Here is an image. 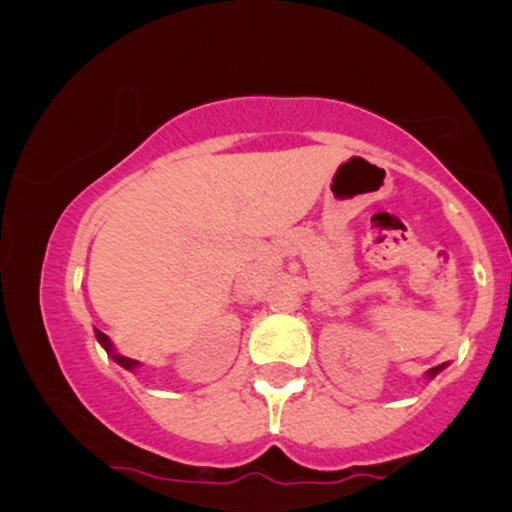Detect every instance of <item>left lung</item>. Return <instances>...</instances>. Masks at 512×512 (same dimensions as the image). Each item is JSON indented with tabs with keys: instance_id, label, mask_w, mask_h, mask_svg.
<instances>
[{
	"instance_id": "left-lung-1",
	"label": "left lung",
	"mask_w": 512,
	"mask_h": 512,
	"mask_svg": "<svg viewBox=\"0 0 512 512\" xmlns=\"http://www.w3.org/2000/svg\"><path fill=\"white\" fill-rule=\"evenodd\" d=\"M445 368V363H440V366H436V368H431L429 370V373H426V375H429V380H433V377H436L438 373H440V370H443Z\"/></svg>"
}]
</instances>
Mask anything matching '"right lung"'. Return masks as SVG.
<instances>
[{
    "label": "right lung",
    "instance_id": "add662e5",
    "mask_svg": "<svg viewBox=\"0 0 512 512\" xmlns=\"http://www.w3.org/2000/svg\"><path fill=\"white\" fill-rule=\"evenodd\" d=\"M95 338H97V342H100V345L107 349V354L111 356V359H114L118 366H123L125 370H135L137 366H139V361H135V359H128V356H121V354H116L114 352V345H111V340L107 338V335H104L102 331H97L95 328Z\"/></svg>",
    "mask_w": 512,
    "mask_h": 512
}]
</instances>
